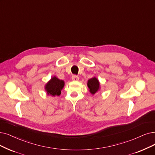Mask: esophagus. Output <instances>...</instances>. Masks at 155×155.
<instances>
[{
	"label": "esophagus",
	"mask_w": 155,
	"mask_h": 155,
	"mask_svg": "<svg viewBox=\"0 0 155 155\" xmlns=\"http://www.w3.org/2000/svg\"><path fill=\"white\" fill-rule=\"evenodd\" d=\"M79 77L78 76H76V75H74L72 76V79L73 80V81H78L79 80Z\"/></svg>",
	"instance_id": "34e87169"
}]
</instances>
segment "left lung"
Masks as SVG:
<instances>
[{
	"label": "left lung",
	"mask_w": 155,
	"mask_h": 155,
	"mask_svg": "<svg viewBox=\"0 0 155 155\" xmlns=\"http://www.w3.org/2000/svg\"><path fill=\"white\" fill-rule=\"evenodd\" d=\"M87 85L89 91L92 95H94L100 90V83L95 77L90 79L88 81Z\"/></svg>",
	"instance_id": "1"
}]
</instances>
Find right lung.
<instances>
[{
	"label": "right lung",
	"mask_w": 155,
	"mask_h": 155,
	"mask_svg": "<svg viewBox=\"0 0 155 155\" xmlns=\"http://www.w3.org/2000/svg\"><path fill=\"white\" fill-rule=\"evenodd\" d=\"M65 83L63 80L59 79L57 77H53L45 85V90L48 95L51 96H59L61 90L63 89Z\"/></svg>",
	"instance_id": "obj_1"
}]
</instances>
